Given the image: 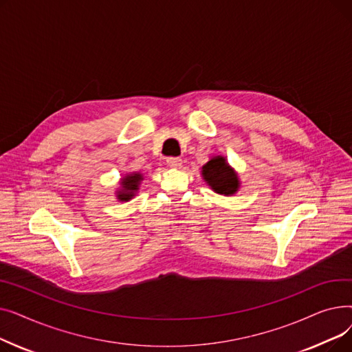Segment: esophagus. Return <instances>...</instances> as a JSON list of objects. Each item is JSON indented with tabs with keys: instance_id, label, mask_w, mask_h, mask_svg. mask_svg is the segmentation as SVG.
<instances>
[{
	"instance_id": "esophagus-1",
	"label": "esophagus",
	"mask_w": 352,
	"mask_h": 352,
	"mask_svg": "<svg viewBox=\"0 0 352 352\" xmlns=\"http://www.w3.org/2000/svg\"><path fill=\"white\" fill-rule=\"evenodd\" d=\"M166 164H168L171 168H179L181 164H182V160L178 158V157H168V158H166Z\"/></svg>"
}]
</instances>
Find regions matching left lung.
Returning <instances> with one entry per match:
<instances>
[{"label":"left lung","instance_id":"1","mask_svg":"<svg viewBox=\"0 0 352 352\" xmlns=\"http://www.w3.org/2000/svg\"><path fill=\"white\" fill-rule=\"evenodd\" d=\"M202 178L221 195H232L239 188V179L236 173L228 165L224 157L217 155L211 158L206 165H202Z\"/></svg>","mask_w":352,"mask_h":352}]
</instances>
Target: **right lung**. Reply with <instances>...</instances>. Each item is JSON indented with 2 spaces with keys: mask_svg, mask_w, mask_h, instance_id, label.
I'll use <instances>...</instances> for the list:
<instances>
[{
  "mask_svg": "<svg viewBox=\"0 0 352 352\" xmlns=\"http://www.w3.org/2000/svg\"><path fill=\"white\" fill-rule=\"evenodd\" d=\"M142 179H144V177L140 173L126 174L121 179V188L117 191V199L118 201H129V199H131L135 195V192L138 191V187H140V184H141Z\"/></svg>",
  "mask_w": 352,
  "mask_h": 352,
  "instance_id": "right-lung-1",
  "label": "right lung"
}]
</instances>
